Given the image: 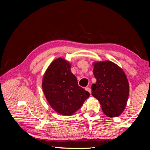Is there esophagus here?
<instances>
[{
	"label": "esophagus",
	"instance_id": "esophagus-1",
	"mask_svg": "<svg viewBox=\"0 0 150 150\" xmlns=\"http://www.w3.org/2000/svg\"><path fill=\"white\" fill-rule=\"evenodd\" d=\"M85 90L87 91H88V92L90 94H91V88H90L89 87H86V88H85Z\"/></svg>",
	"mask_w": 150,
	"mask_h": 150
}]
</instances>
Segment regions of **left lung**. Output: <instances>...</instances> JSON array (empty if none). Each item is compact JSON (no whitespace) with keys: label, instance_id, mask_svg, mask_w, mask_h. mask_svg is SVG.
<instances>
[{"label":"left lung","instance_id":"obj_1","mask_svg":"<svg viewBox=\"0 0 150 150\" xmlns=\"http://www.w3.org/2000/svg\"><path fill=\"white\" fill-rule=\"evenodd\" d=\"M96 83L91 86L92 95L108 117L120 116L125 109L129 95V83L124 71L110 61L93 63Z\"/></svg>","mask_w":150,"mask_h":150}]
</instances>
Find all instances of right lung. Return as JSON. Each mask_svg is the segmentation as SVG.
<instances>
[{
	"label": "right lung",
	"mask_w": 150,
	"mask_h": 150,
	"mask_svg": "<svg viewBox=\"0 0 150 150\" xmlns=\"http://www.w3.org/2000/svg\"><path fill=\"white\" fill-rule=\"evenodd\" d=\"M42 88L51 107L63 116L73 115L90 95L78 85L71 71V63L62 57L51 63L45 71Z\"/></svg>",
	"instance_id": "obj_1"
}]
</instances>
